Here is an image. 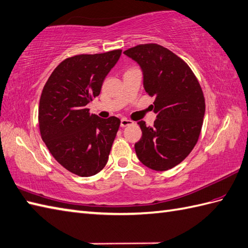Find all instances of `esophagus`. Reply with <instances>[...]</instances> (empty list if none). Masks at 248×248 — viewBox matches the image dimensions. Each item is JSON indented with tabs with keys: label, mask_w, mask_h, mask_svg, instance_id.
<instances>
[{
	"label": "esophagus",
	"mask_w": 248,
	"mask_h": 248,
	"mask_svg": "<svg viewBox=\"0 0 248 248\" xmlns=\"http://www.w3.org/2000/svg\"><path fill=\"white\" fill-rule=\"evenodd\" d=\"M134 122L131 120H128L126 118H123L122 120H121V127H126V126H129L133 124Z\"/></svg>",
	"instance_id": "obj_1"
}]
</instances>
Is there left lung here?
Listing matches in <instances>:
<instances>
[{
	"label": "left lung",
	"mask_w": 248,
	"mask_h": 248,
	"mask_svg": "<svg viewBox=\"0 0 248 248\" xmlns=\"http://www.w3.org/2000/svg\"><path fill=\"white\" fill-rule=\"evenodd\" d=\"M124 54L140 64L144 89L155 97L154 126L138 122L142 137L135 144L137 156L152 170L172 169L199 141L205 115L202 87L186 62L162 46L139 45Z\"/></svg>",
	"instance_id": "8db88e82"
}]
</instances>
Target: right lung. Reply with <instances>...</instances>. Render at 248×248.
I'll return each mask as SVG.
<instances>
[{
	"label": "right lung",
	"mask_w": 248,
	"mask_h": 248,
	"mask_svg": "<svg viewBox=\"0 0 248 248\" xmlns=\"http://www.w3.org/2000/svg\"><path fill=\"white\" fill-rule=\"evenodd\" d=\"M121 53L113 49L65 58L43 87L38 111L41 138L59 164L81 177L106 166L120 127V119L98 118L87 105L100 95Z\"/></svg>",
	"instance_id": "right-lung-1"
}]
</instances>
